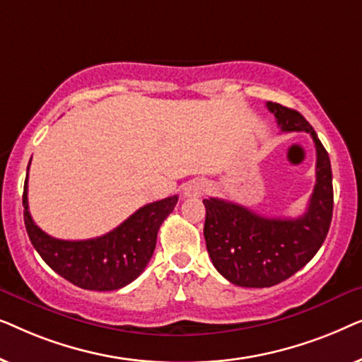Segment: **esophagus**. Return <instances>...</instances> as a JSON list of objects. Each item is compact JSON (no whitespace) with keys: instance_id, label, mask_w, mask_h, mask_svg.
I'll list each match as a JSON object with an SVG mask.
<instances>
[{"instance_id":"34e87169","label":"esophagus","mask_w":362,"mask_h":362,"mask_svg":"<svg viewBox=\"0 0 362 362\" xmlns=\"http://www.w3.org/2000/svg\"><path fill=\"white\" fill-rule=\"evenodd\" d=\"M207 189V182L202 181V180H192L187 182V185L185 186V189H182V192H185V196H201L204 194Z\"/></svg>"}]
</instances>
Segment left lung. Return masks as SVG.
I'll list each match as a JSON object with an SVG mask.
<instances>
[{"label":"left lung","instance_id":"left-lung-1","mask_svg":"<svg viewBox=\"0 0 362 362\" xmlns=\"http://www.w3.org/2000/svg\"><path fill=\"white\" fill-rule=\"evenodd\" d=\"M281 132H306L316 146V185L308 209L296 219H270L235 202L204 199V239L212 264L230 284L265 288L290 279L323 245L333 217V175L328 151L296 110L267 102Z\"/></svg>","mask_w":362,"mask_h":362}]
</instances>
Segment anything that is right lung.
<instances>
[{
    "instance_id": "add662e5",
    "label": "right lung",
    "mask_w": 362,
    "mask_h": 362,
    "mask_svg": "<svg viewBox=\"0 0 362 362\" xmlns=\"http://www.w3.org/2000/svg\"><path fill=\"white\" fill-rule=\"evenodd\" d=\"M176 202L177 196L150 202L95 239L62 240L39 229L29 214L28 177L23 192L24 224L37 254L62 279L83 290L97 291L118 290L140 276L155 252L160 226Z\"/></svg>"
}]
</instances>
